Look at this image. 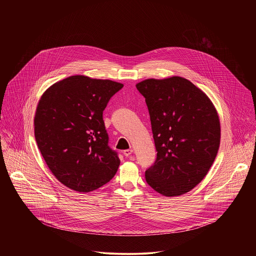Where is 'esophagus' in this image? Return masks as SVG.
<instances>
[{"label": "esophagus", "instance_id": "34e87169", "mask_svg": "<svg viewBox=\"0 0 256 256\" xmlns=\"http://www.w3.org/2000/svg\"><path fill=\"white\" fill-rule=\"evenodd\" d=\"M132 152H133V150H132V148H129V150H125L123 152V154H124L126 158H128V156H130L132 154Z\"/></svg>", "mask_w": 256, "mask_h": 256}]
</instances>
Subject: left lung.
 <instances>
[{"mask_svg": "<svg viewBox=\"0 0 256 256\" xmlns=\"http://www.w3.org/2000/svg\"><path fill=\"white\" fill-rule=\"evenodd\" d=\"M146 98L156 160L145 172L158 193L176 197L192 190L211 168L219 150V114L208 96L174 76L136 84Z\"/></svg>", "mask_w": 256, "mask_h": 256, "instance_id": "1", "label": "left lung"}]
</instances>
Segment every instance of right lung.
<instances>
[{
	"mask_svg": "<svg viewBox=\"0 0 256 256\" xmlns=\"http://www.w3.org/2000/svg\"><path fill=\"white\" fill-rule=\"evenodd\" d=\"M123 84L76 74L49 86L34 116L38 148L53 176L78 192H90L115 176L120 160L108 146L102 112Z\"/></svg>",
	"mask_w": 256,
	"mask_h": 256,
	"instance_id": "1",
	"label": "right lung"
}]
</instances>
